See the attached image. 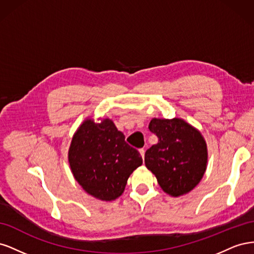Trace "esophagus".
<instances>
[{"label": "esophagus", "mask_w": 254, "mask_h": 254, "mask_svg": "<svg viewBox=\"0 0 254 254\" xmlns=\"http://www.w3.org/2000/svg\"><path fill=\"white\" fill-rule=\"evenodd\" d=\"M140 153H141L142 158L144 159V157H145V149H144V148H141V149H140Z\"/></svg>", "instance_id": "obj_1"}]
</instances>
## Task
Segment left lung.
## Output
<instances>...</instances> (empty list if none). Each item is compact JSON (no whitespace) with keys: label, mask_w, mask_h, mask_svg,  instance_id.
Returning a JSON list of instances; mask_svg holds the SVG:
<instances>
[{"label":"left lung","mask_w":254,"mask_h":254,"mask_svg":"<svg viewBox=\"0 0 254 254\" xmlns=\"http://www.w3.org/2000/svg\"><path fill=\"white\" fill-rule=\"evenodd\" d=\"M149 130L158 143L145 152V165L159 186L174 197L193 190L206 168V144L201 133L181 119H152Z\"/></svg>","instance_id":"obj_1"}]
</instances>
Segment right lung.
Wrapping results in <instances>:
<instances>
[{
    "label": "right lung",
    "mask_w": 254,
    "mask_h": 254,
    "mask_svg": "<svg viewBox=\"0 0 254 254\" xmlns=\"http://www.w3.org/2000/svg\"><path fill=\"white\" fill-rule=\"evenodd\" d=\"M68 162L76 181L88 194L111 201L123 194L129 176L143 160L113 122L106 119L99 124L92 120L82 123L73 136Z\"/></svg>",
    "instance_id": "right-lung-1"
}]
</instances>
